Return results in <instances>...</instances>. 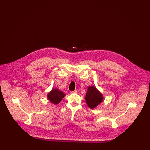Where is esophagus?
Listing matches in <instances>:
<instances>
[{
  "instance_id": "obj_1",
  "label": "esophagus",
  "mask_w": 150,
  "mask_h": 150,
  "mask_svg": "<svg viewBox=\"0 0 150 150\" xmlns=\"http://www.w3.org/2000/svg\"><path fill=\"white\" fill-rule=\"evenodd\" d=\"M71 93L72 94H74V93H77V91L76 90L74 91H71Z\"/></svg>"
}]
</instances>
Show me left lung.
I'll use <instances>...</instances> for the list:
<instances>
[{"label": "left lung", "instance_id": "1", "mask_svg": "<svg viewBox=\"0 0 150 150\" xmlns=\"http://www.w3.org/2000/svg\"><path fill=\"white\" fill-rule=\"evenodd\" d=\"M85 99L89 107L93 108L102 102L103 97L101 93L94 86H92L88 88Z\"/></svg>", "mask_w": 150, "mask_h": 150}]
</instances>
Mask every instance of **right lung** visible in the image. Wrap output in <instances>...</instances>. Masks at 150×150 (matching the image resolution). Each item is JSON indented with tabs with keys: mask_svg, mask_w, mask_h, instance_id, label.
<instances>
[{
	"mask_svg": "<svg viewBox=\"0 0 150 150\" xmlns=\"http://www.w3.org/2000/svg\"><path fill=\"white\" fill-rule=\"evenodd\" d=\"M48 98L50 102L54 104L57 105L62 98L65 96V94L62 92L59 91L57 89H52L48 94Z\"/></svg>",
	"mask_w": 150,
	"mask_h": 150,
	"instance_id": "right-lung-1",
	"label": "right lung"
}]
</instances>
